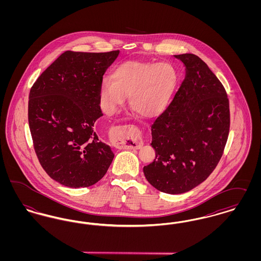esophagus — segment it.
Returning a JSON list of instances; mask_svg holds the SVG:
<instances>
[{"label": "esophagus", "instance_id": "34e87169", "mask_svg": "<svg viewBox=\"0 0 261 261\" xmlns=\"http://www.w3.org/2000/svg\"><path fill=\"white\" fill-rule=\"evenodd\" d=\"M112 139L116 146L126 149H140L143 146L141 140L137 137L129 136L123 128L115 127L112 133Z\"/></svg>", "mask_w": 261, "mask_h": 261}]
</instances>
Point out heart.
<instances>
[{
	"instance_id": "b5f03b06",
	"label": "heart",
	"mask_w": 261,
	"mask_h": 261,
	"mask_svg": "<svg viewBox=\"0 0 261 261\" xmlns=\"http://www.w3.org/2000/svg\"><path fill=\"white\" fill-rule=\"evenodd\" d=\"M112 78L102 79L99 99L103 111L114 114L129 105L141 116L151 118L162 112L176 84V74L167 63L129 61L118 65Z\"/></svg>"
}]
</instances>
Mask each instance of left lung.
Segmentation results:
<instances>
[{
	"label": "left lung",
	"mask_w": 261,
	"mask_h": 261,
	"mask_svg": "<svg viewBox=\"0 0 261 261\" xmlns=\"http://www.w3.org/2000/svg\"><path fill=\"white\" fill-rule=\"evenodd\" d=\"M185 78L173 100L151 125L155 159L144 166L149 184L177 195L202 183L223 154L230 111L226 91L207 64L193 54L174 56Z\"/></svg>",
	"instance_id": "1"
}]
</instances>
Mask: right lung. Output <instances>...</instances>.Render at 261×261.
<instances>
[{"label": "right lung", "instance_id": "obj_1", "mask_svg": "<svg viewBox=\"0 0 261 261\" xmlns=\"http://www.w3.org/2000/svg\"><path fill=\"white\" fill-rule=\"evenodd\" d=\"M119 50H66L30 90L28 122L38 160L63 186L85 188L99 181L114 153L95 132L102 116L99 87Z\"/></svg>", "mask_w": 261, "mask_h": 261}]
</instances>
